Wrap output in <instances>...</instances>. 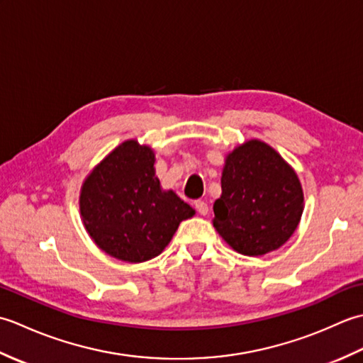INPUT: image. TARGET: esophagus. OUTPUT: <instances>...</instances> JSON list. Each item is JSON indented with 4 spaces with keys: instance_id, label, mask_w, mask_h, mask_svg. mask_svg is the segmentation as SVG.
Masks as SVG:
<instances>
[{
    "instance_id": "1",
    "label": "esophagus",
    "mask_w": 363,
    "mask_h": 363,
    "mask_svg": "<svg viewBox=\"0 0 363 363\" xmlns=\"http://www.w3.org/2000/svg\"><path fill=\"white\" fill-rule=\"evenodd\" d=\"M195 207L199 215H207L209 213V206H207L206 201H203V199H198V201H195Z\"/></svg>"
}]
</instances>
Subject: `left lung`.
<instances>
[{"label": "left lung", "instance_id": "left-lung-1", "mask_svg": "<svg viewBox=\"0 0 363 363\" xmlns=\"http://www.w3.org/2000/svg\"><path fill=\"white\" fill-rule=\"evenodd\" d=\"M304 211L301 182L272 146L248 140L229 152L213 228L243 256H264L289 240Z\"/></svg>", "mask_w": 363, "mask_h": 363}]
</instances>
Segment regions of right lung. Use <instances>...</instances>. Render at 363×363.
Listing matches in <instances>:
<instances>
[{"label": "right lung", "instance_id": "right-lung-1", "mask_svg": "<svg viewBox=\"0 0 363 363\" xmlns=\"http://www.w3.org/2000/svg\"><path fill=\"white\" fill-rule=\"evenodd\" d=\"M154 152L126 140L91 169L82 184L81 217L109 256L138 264L165 250L179 223L195 211L173 190H162Z\"/></svg>", "mask_w": 363, "mask_h": 363}]
</instances>
